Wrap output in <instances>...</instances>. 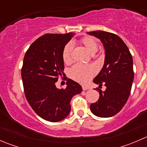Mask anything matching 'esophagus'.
Instances as JSON below:
<instances>
[{"instance_id":"34e87169","label":"esophagus","mask_w":147,"mask_h":147,"mask_svg":"<svg viewBox=\"0 0 147 147\" xmlns=\"http://www.w3.org/2000/svg\"><path fill=\"white\" fill-rule=\"evenodd\" d=\"M90 89V87H87V86H82V90H87Z\"/></svg>"}]
</instances>
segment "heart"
I'll use <instances>...</instances> for the list:
<instances>
[{
    "label": "heart",
    "mask_w": 147,
    "mask_h": 147,
    "mask_svg": "<svg viewBox=\"0 0 147 147\" xmlns=\"http://www.w3.org/2000/svg\"><path fill=\"white\" fill-rule=\"evenodd\" d=\"M80 42L90 53H96L98 50L99 43L97 39L91 36L84 37L80 40ZM72 44L71 42L67 43L63 50L62 56L65 63L68 64L72 61ZM96 73V69L92 65H84L76 64L74 65L69 71V75L72 79L80 83L88 82Z\"/></svg>",
    "instance_id": "obj_1"
}]
</instances>
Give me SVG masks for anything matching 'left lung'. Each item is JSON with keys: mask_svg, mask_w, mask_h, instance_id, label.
I'll return each mask as SVG.
<instances>
[{"mask_svg": "<svg viewBox=\"0 0 147 147\" xmlns=\"http://www.w3.org/2000/svg\"><path fill=\"white\" fill-rule=\"evenodd\" d=\"M99 38L105 50L104 66L93 82L106 87L105 91L97 88L98 101L90 105L91 112L100 117H110L121 110L129 97L134 80L132 56L118 35L106 31L89 32Z\"/></svg>", "mask_w": 147, "mask_h": 147, "instance_id": "obj_1", "label": "left lung"}]
</instances>
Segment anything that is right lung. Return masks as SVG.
Returning a JSON list of instances; mask_svg holds the SVG:
<instances>
[{"instance_id":"obj_1","label":"right lung","mask_w":147,"mask_h":147,"mask_svg":"<svg viewBox=\"0 0 147 147\" xmlns=\"http://www.w3.org/2000/svg\"><path fill=\"white\" fill-rule=\"evenodd\" d=\"M73 35L45 34L31 44L23 59L21 77L27 101L38 116L52 122L67 117L71 99L82 90L71 79H67L65 89L55 85L65 68L63 50Z\"/></svg>"}]
</instances>
